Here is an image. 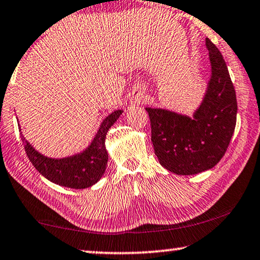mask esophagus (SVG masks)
<instances>
[{
    "label": "esophagus",
    "instance_id": "esophagus-1",
    "mask_svg": "<svg viewBox=\"0 0 260 260\" xmlns=\"http://www.w3.org/2000/svg\"><path fill=\"white\" fill-rule=\"evenodd\" d=\"M142 97H143V96L141 95V93H139V92H138V93H137V99H142Z\"/></svg>",
    "mask_w": 260,
    "mask_h": 260
}]
</instances>
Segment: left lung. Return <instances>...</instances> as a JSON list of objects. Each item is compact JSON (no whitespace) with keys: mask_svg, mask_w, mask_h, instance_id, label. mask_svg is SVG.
Returning a JSON list of instances; mask_svg holds the SVG:
<instances>
[{"mask_svg":"<svg viewBox=\"0 0 260 260\" xmlns=\"http://www.w3.org/2000/svg\"><path fill=\"white\" fill-rule=\"evenodd\" d=\"M211 77L193 117L165 109L146 108L151 142L161 167L176 175L212 169L226 152L237 121L236 91L218 48L205 40Z\"/></svg>","mask_w":260,"mask_h":260,"instance_id":"obj_1","label":"left lung"}]
</instances>
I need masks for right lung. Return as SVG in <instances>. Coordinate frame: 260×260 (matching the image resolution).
I'll list each match as a JSON object with an SVG mask.
<instances>
[{
    "label": "right lung",
    "mask_w": 260,
    "mask_h": 260,
    "mask_svg": "<svg viewBox=\"0 0 260 260\" xmlns=\"http://www.w3.org/2000/svg\"><path fill=\"white\" fill-rule=\"evenodd\" d=\"M122 112L123 110H116L105 117L91 144L81 153L66 158H49L34 149L21 134L25 153L36 170L57 185L70 189L92 186L104 175L108 164V152L105 149L107 133Z\"/></svg>",
    "instance_id": "right-lung-1"
}]
</instances>
